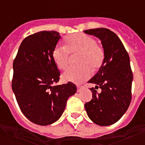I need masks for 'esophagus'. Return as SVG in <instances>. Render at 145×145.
I'll use <instances>...</instances> for the list:
<instances>
[{
    "label": "esophagus",
    "instance_id": "obj_1",
    "mask_svg": "<svg viewBox=\"0 0 145 145\" xmlns=\"http://www.w3.org/2000/svg\"><path fill=\"white\" fill-rule=\"evenodd\" d=\"M83 88L84 87L83 86H77V91L78 92H81Z\"/></svg>",
    "mask_w": 145,
    "mask_h": 145
}]
</instances>
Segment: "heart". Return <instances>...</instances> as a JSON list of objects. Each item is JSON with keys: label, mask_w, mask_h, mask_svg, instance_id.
<instances>
[{"label": "heart", "mask_w": 145, "mask_h": 145, "mask_svg": "<svg viewBox=\"0 0 145 145\" xmlns=\"http://www.w3.org/2000/svg\"><path fill=\"white\" fill-rule=\"evenodd\" d=\"M66 46L57 45L52 51V57L59 68L64 69L69 62L70 53H80L78 67H70L62 74L64 81L81 83L88 79L93 70L102 66L105 53L101 47L91 36L84 33H75L69 36L65 40Z\"/></svg>", "instance_id": "b5f03b06"}]
</instances>
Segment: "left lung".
Masks as SVG:
<instances>
[{
  "instance_id": "1",
  "label": "left lung",
  "mask_w": 145,
  "mask_h": 145,
  "mask_svg": "<svg viewBox=\"0 0 145 145\" xmlns=\"http://www.w3.org/2000/svg\"><path fill=\"white\" fill-rule=\"evenodd\" d=\"M84 33L101 40L105 59L98 72L88 81L93 99L85 105L90 119L97 125L106 126L117 122L125 113L131 101L133 79L130 58L117 35L105 28L89 29ZM100 87L101 93L95 90Z\"/></svg>"
}]
</instances>
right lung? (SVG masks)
Instances as JSON below:
<instances>
[{
    "label": "right lung",
    "mask_w": 145,
    "mask_h": 145,
    "mask_svg": "<svg viewBox=\"0 0 145 145\" xmlns=\"http://www.w3.org/2000/svg\"><path fill=\"white\" fill-rule=\"evenodd\" d=\"M60 38L55 31L27 36L13 62L12 91L22 112L38 125H50L57 121L69 97L76 93V86L71 82L54 86L59 81L60 72L52 51Z\"/></svg>",
    "instance_id": "obj_1"
}]
</instances>
